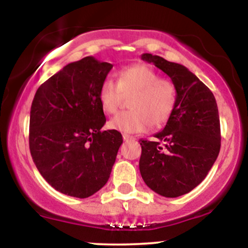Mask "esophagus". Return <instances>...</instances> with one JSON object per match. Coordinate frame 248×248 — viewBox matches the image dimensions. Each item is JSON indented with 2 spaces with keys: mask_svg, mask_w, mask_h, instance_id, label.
Instances as JSON below:
<instances>
[{
  "mask_svg": "<svg viewBox=\"0 0 248 248\" xmlns=\"http://www.w3.org/2000/svg\"><path fill=\"white\" fill-rule=\"evenodd\" d=\"M122 138H124V141H130V140H135V138L132 135H128V134H124L122 135Z\"/></svg>",
  "mask_w": 248,
  "mask_h": 248,
  "instance_id": "1",
  "label": "esophagus"
}]
</instances>
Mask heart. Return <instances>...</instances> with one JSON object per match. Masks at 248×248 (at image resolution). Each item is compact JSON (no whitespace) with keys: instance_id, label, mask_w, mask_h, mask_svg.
<instances>
[{"instance_id":"heart-1","label":"heart","mask_w":248,"mask_h":248,"mask_svg":"<svg viewBox=\"0 0 248 248\" xmlns=\"http://www.w3.org/2000/svg\"><path fill=\"white\" fill-rule=\"evenodd\" d=\"M133 93L127 112L119 113L108 127L122 133L147 132L153 124L161 127L171 119L177 105V90L169 79L160 78L146 64H134L118 72V82L106 78L99 88L98 98L105 113L113 114L120 105L122 94Z\"/></svg>"}]
</instances>
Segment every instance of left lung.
I'll use <instances>...</instances> for the list:
<instances>
[{
    "label": "left lung",
    "mask_w": 248,
    "mask_h": 248,
    "mask_svg": "<svg viewBox=\"0 0 248 248\" xmlns=\"http://www.w3.org/2000/svg\"><path fill=\"white\" fill-rule=\"evenodd\" d=\"M171 78L177 105L166 127L155 134L158 141L140 140V172L144 183L164 197H178L206 177L220 150V122L215 95L183 65L143 53Z\"/></svg>",
    "instance_id": "obj_1"
}]
</instances>
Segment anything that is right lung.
<instances>
[{
    "label": "right lung",
    "mask_w": 248,
    "mask_h": 248,
    "mask_svg": "<svg viewBox=\"0 0 248 248\" xmlns=\"http://www.w3.org/2000/svg\"><path fill=\"white\" fill-rule=\"evenodd\" d=\"M113 65L94 57L70 62L43 82L30 110L29 147L45 181L77 198L107 183L122 135L104 130L98 93Z\"/></svg>",
    "instance_id": "add662e5"
}]
</instances>
